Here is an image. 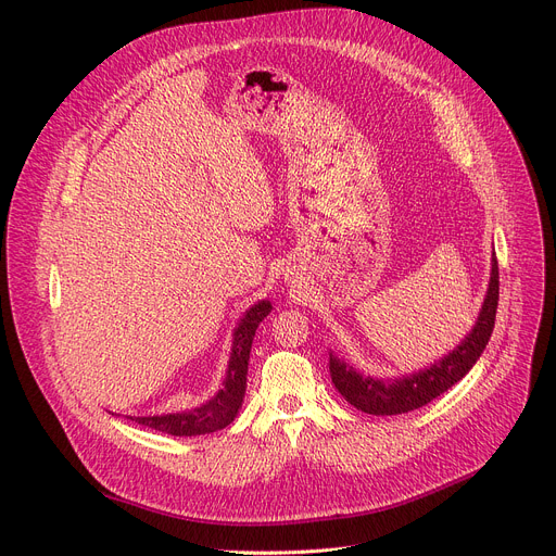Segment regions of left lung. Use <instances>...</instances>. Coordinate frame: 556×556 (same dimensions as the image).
I'll use <instances>...</instances> for the list:
<instances>
[{
    "instance_id": "obj_1",
    "label": "left lung",
    "mask_w": 556,
    "mask_h": 556,
    "mask_svg": "<svg viewBox=\"0 0 556 556\" xmlns=\"http://www.w3.org/2000/svg\"><path fill=\"white\" fill-rule=\"evenodd\" d=\"M491 266V281L478 321H475L472 330L453 352H448L442 361L433 363L431 367H425L403 378L382 380L363 376L350 363L337 358L330 352V376L343 399L365 414L395 416L425 407L427 403L438 399L440 393L448 391L455 382H459L486 350L495 328V314L500 301V268L495 255Z\"/></svg>"
}]
</instances>
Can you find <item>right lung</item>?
Listing matches in <instances>:
<instances>
[{"label":"right lung","mask_w":556,"mask_h":556,"mask_svg":"<svg viewBox=\"0 0 556 556\" xmlns=\"http://www.w3.org/2000/svg\"><path fill=\"white\" fill-rule=\"evenodd\" d=\"M273 305L268 299L257 301L253 307L247 309V314L237 324L232 332V348H230V358H228V369L224 378V387L213 395L211 401L204 405L180 412V414H165V416H134L138 425H144L149 429L163 431L169 435H204L219 431L228 427L235 418L237 412H240L244 403V393H247V374H249V358H251V348L255 339L257 326L270 314Z\"/></svg>","instance_id":"add662e5"}]
</instances>
